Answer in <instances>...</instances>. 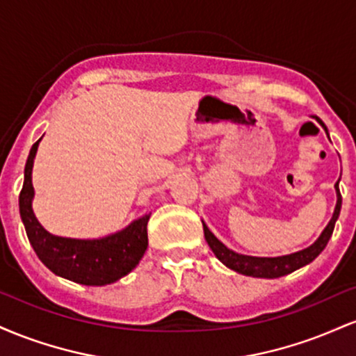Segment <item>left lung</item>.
<instances>
[{
  "label": "left lung",
  "mask_w": 356,
  "mask_h": 356,
  "mask_svg": "<svg viewBox=\"0 0 356 356\" xmlns=\"http://www.w3.org/2000/svg\"><path fill=\"white\" fill-rule=\"evenodd\" d=\"M340 179L338 182L334 184V191H337V206H334V212L333 218L330 219L328 226L323 229L312 246L301 249V251L291 252V254L286 256H276V257H259V256H246V254H239V252L232 251L222 244L220 241L216 238L214 234L209 231V227L206 226V222L202 220L204 226V236H206L207 244L212 249L216 257L227 266L232 271L239 273V275L244 276H252V277H268V280H273V277H281L289 275V273L296 271V269L306 266V264L312 263L313 259H316L320 256V252L326 248L330 238H332L333 229H334V222H337L338 216H340L341 211V194H340Z\"/></svg>",
  "instance_id": "obj_1"
}]
</instances>
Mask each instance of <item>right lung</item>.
<instances>
[{
    "mask_svg": "<svg viewBox=\"0 0 356 356\" xmlns=\"http://www.w3.org/2000/svg\"><path fill=\"white\" fill-rule=\"evenodd\" d=\"M40 140L35 142L26 159L23 189L19 192V216L36 256L51 273L65 280L87 286L115 283L137 266L147 251V222L150 214L132 220L124 229L97 239L63 238L48 232L33 212L31 172Z\"/></svg>",
    "mask_w": 356,
    "mask_h": 356,
    "instance_id": "add662e5",
    "label": "right lung"
}]
</instances>
